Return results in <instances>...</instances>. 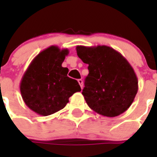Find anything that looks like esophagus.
Returning a JSON list of instances; mask_svg holds the SVG:
<instances>
[{"label": "esophagus", "instance_id": "esophagus-1", "mask_svg": "<svg viewBox=\"0 0 157 157\" xmlns=\"http://www.w3.org/2000/svg\"><path fill=\"white\" fill-rule=\"evenodd\" d=\"M78 84H79V85H80L81 88L82 89V87H83V85H82L83 82H82V79H78Z\"/></svg>", "mask_w": 157, "mask_h": 157}]
</instances>
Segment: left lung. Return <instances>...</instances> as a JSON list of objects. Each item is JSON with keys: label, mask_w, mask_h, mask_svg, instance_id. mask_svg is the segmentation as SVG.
Wrapping results in <instances>:
<instances>
[{"label": "left lung", "mask_w": 157, "mask_h": 157, "mask_svg": "<svg viewBox=\"0 0 157 157\" xmlns=\"http://www.w3.org/2000/svg\"><path fill=\"white\" fill-rule=\"evenodd\" d=\"M77 55L89 64L82 95L92 110L107 117L127 111L138 90L131 65L121 53L107 45L76 46Z\"/></svg>", "instance_id": "8db88e82"}]
</instances>
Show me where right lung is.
I'll return each instance as SVG.
<instances>
[{
    "label": "right lung",
    "instance_id": "add662e5",
    "mask_svg": "<svg viewBox=\"0 0 157 157\" xmlns=\"http://www.w3.org/2000/svg\"><path fill=\"white\" fill-rule=\"evenodd\" d=\"M67 48L52 45L35 56L20 82V93L29 109L46 116L61 110L69 98L80 92L75 79L67 77L68 69L62 67Z\"/></svg>",
    "mask_w": 157,
    "mask_h": 157
}]
</instances>
